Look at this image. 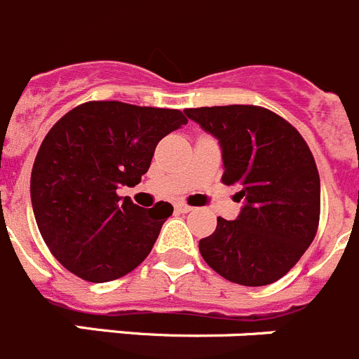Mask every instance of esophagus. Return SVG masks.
I'll list each match as a JSON object with an SVG mask.
<instances>
[{
  "label": "esophagus",
  "instance_id": "obj_1",
  "mask_svg": "<svg viewBox=\"0 0 359 359\" xmlns=\"http://www.w3.org/2000/svg\"><path fill=\"white\" fill-rule=\"evenodd\" d=\"M191 205H187V203H184V202H177L175 203V211H179V212H189L191 211Z\"/></svg>",
  "mask_w": 359,
  "mask_h": 359
}]
</instances>
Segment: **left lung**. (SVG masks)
Segmentation results:
<instances>
[{
  "label": "left lung",
  "mask_w": 359,
  "mask_h": 359,
  "mask_svg": "<svg viewBox=\"0 0 359 359\" xmlns=\"http://www.w3.org/2000/svg\"><path fill=\"white\" fill-rule=\"evenodd\" d=\"M222 144V182L245 200L232 222L218 216L198 243L203 261L227 280L266 286L302 257L320 219V177L304 137L283 116L257 105L186 109Z\"/></svg>",
  "instance_id": "left-lung-1"
}]
</instances>
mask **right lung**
I'll use <instances>...</instances> for the list:
<instances>
[{
	"mask_svg": "<svg viewBox=\"0 0 359 359\" xmlns=\"http://www.w3.org/2000/svg\"><path fill=\"white\" fill-rule=\"evenodd\" d=\"M177 109L86 102L51 127L32 168L35 222L66 270L89 283L127 276L151 252L172 203L118 195L148 172L157 143L186 125Z\"/></svg>",
	"mask_w": 359,
	"mask_h": 359,
	"instance_id": "1",
	"label": "right lung"
}]
</instances>
